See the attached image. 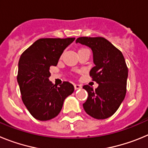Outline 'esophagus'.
I'll list each match as a JSON object with an SVG mask.
<instances>
[{"label":"esophagus","mask_w":148,"mask_h":148,"mask_svg":"<svg viewBox=\"0 0 148 148\" xmlns=\"http://www.w3.org/2000/svg\"><path fill=\"white\" fill-rule=\"evenodd\" d=\"M74 87H75V90H78V89L82 88V85L80 84H74Z\"/></svg>","instance_id":"esophagus-1"}]
</instances>
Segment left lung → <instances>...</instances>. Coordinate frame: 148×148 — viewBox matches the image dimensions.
I'll list each match as a JSON object with an SVG mask.
<instances>
[{
	"label": "left lung",
	"instance_id": "8db88e82",
	"mask_svg": "<svg viewBox=\"0 0 148 148\" xmlns=\"http://www.w3.org/2000/svg\"><path fill=\"white\" fill-rule=\"evenodd\" d=\"M92 51L95 66L90 75L99 86L94 90L89 85L83 88L88 92L84 109L96 119H105L113 116L126 95L128 69L119 49L102 37H80L76 39Z\"/></svg>",
	"mask_w": 148,
	"mask_h": 148
}]
</instances>
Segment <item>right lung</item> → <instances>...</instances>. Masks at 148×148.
I'll return each instance as SVG.
<instances>
[{"label":"right lung","instance_id":"1","mask_svg":"<svg viewBox=\"0 0 148 148\" xmlns=\"http://www.w3.org/2000/svg\"><path fill=\"white\" fill-rule=\"evenodd\" d=\"M74 40L40 38L21 56L17 81L23 104L36 119L47 121L58 116L64 99L74 91L70 82L57 87L49 80L50 66L57 65L64 50Z\"/></svg>","mask_w":148,"mask_h":148}]
</instances>
